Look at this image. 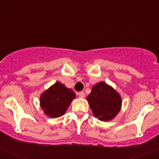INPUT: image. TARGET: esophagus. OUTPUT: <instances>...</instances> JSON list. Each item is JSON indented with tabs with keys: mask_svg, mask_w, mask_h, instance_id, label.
Instances as JSON below:
<instances>
[{
	"mask_svg": "<svg viewBox=\"0 0 159 159\" xmlns=\"http://www.w3.org/2000/svg\"><path fill=\"white\" fill-rule=\"evenodd\" d=\"M78 95L80 98H82L83 99V98H84V97H85V93H84V92H79Z\"/></svg>",
	"mask_w": 159,
	"mask_h": 159,
	"instance_id": "esophagus-1",
	"label": "esophagus"
}]
</instances>
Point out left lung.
<instances>
[{
	"mask_svg": "<svg viewBox=\"0 0 159 159\" xmlns=\"http://www.w3.org/2000/svg\"><path fill=\"white\" fill-rule=\"evenodd\" d=\"M87 100L94 116L103 122L116 118L122 107L121 95L111 86L102 81L92 87Z\"/></svg>",
	"mask_w": 159,
	"mask_h": 159,
	"instance_id": "8db88e82",
	"label": "left lung"
}]
</instances>
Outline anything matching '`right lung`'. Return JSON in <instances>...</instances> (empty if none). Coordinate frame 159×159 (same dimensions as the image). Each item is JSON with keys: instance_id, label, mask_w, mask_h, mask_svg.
<instances>
[{"instance_id": "add662e5", "label": "right lung", "mask_w": 159, "mask_h": 159, "mask_svg": "<svg viewBox=\"0 0 159 159\" xmlns=\"http://www.w3.org/2000/svg\"><path fill=\"white\" fill-rule=\"evenodd\" d=\"M75 98V94L72 90L57 82L40 95V105L46 116L59 118L65 114Z\"/></svg>"}]
</instances>
